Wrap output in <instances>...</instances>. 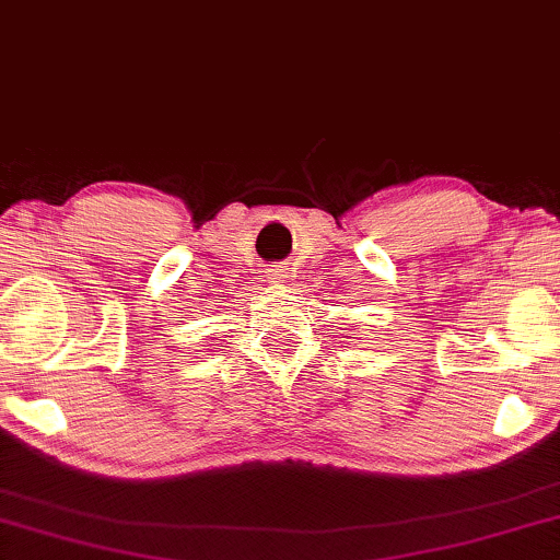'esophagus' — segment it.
Segmentation results:
<instances>
[{
	"instance_id": "esophagus-1",
	"label": "esophagus",
	"mask_w": 560,
	"mask_h": 560,
	"mask_svg": "<svg viewBox=\"0 0 560 560\" xmlns=\"http://www.w3.org/2000/svg\"><path fill=\"white\" fill-rule=\"evenodd\" d=\"M264 273H266V281L279 283V287H281V283L291 281V269H289V266H283V264H273Z\"/></svg>"
}]
</instances>
